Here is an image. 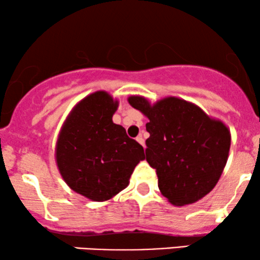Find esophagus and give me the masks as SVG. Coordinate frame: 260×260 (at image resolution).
<instances>
[{
  "mask_svg": "<svg viewBox=\"0 0 260 260\" xmlns=\"http://www.w3.org/2000/svg\"><path fill=\"white\" fill-rule=\"evenodd\" d=\"M137 141H138L139 144H140V145L145 146V139H144V137H142L141 134H140V135H138V137H137Z\"/></svg>",
  "mask_w": 260,
  "mask_h": 260,
  "instance_id": "34e87169",
  "label": "esophagus"
}]
</instances>
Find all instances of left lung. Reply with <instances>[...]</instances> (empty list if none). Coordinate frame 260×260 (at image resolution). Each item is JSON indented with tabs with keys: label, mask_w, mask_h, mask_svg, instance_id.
Instances as JSON below:
<instances>
[{
	"label": "left lung",
	"mask_w": 260,
	"mask_h": 260,
	"mask_svg": "<svg viewBox=\"0 0 260 260\" xmlns=\"http://www.w3.org/2000/svg\"><path fill=\"white\" fill-rule=\"evenodd\" d=\"M127 100L149 120L146 160L156 170L161 194L174 206L194 204L207 196L228 162L229 127L177 96L154 104L141 95H131Z\"/></svg>",
	"instance_id": "obj_1"
}]
</instances>
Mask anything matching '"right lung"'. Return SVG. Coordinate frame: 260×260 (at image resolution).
<instances>
[{
  "instance_id": "add662e5",
  "label": "right lung",
  "mask_w": 260,
  "mask_h": 260,
  "mask_svg": "<svg viewBox=\"0 0 260 260\" xmlns=\"http://www.w3.org/2000/svg\"><path fill=\"white\" fill-rule=\"evenodd\" d=\"M119 101L106 90L81 99L58 132L55 161L69 188L93 202H107L125 189L144 148L113 122Z\"/></svg>"
}]
</instances>
